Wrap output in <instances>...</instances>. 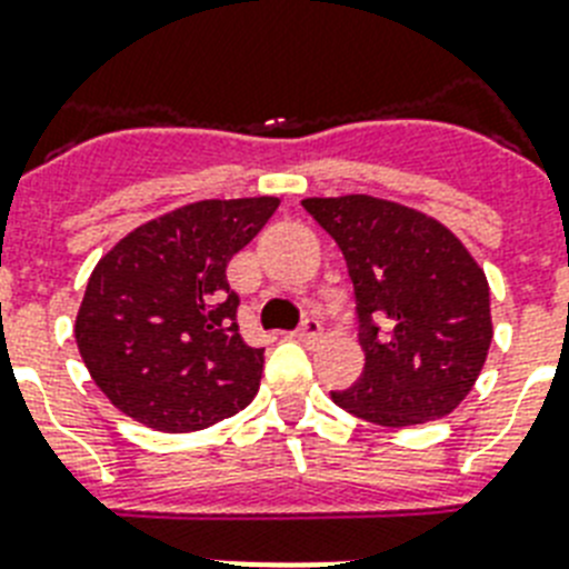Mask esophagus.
Returning a JSON list of instances; mask_svg holds the SVG:
<instances>
[{
	"label": "esophagus",
	"mask_w": 569,
	"mask_h": 569,
	"mask_svg": "<svg viewBox=\"0 0 569 569\" xmlns=\"http://www.w3.org/2000/svg\"><path fill=\"white\" fill-rule=\"evenodd\" d=\"M319 335H322V322H319V319H313V317H305L302 326L293 331V337L299 342H313V340H319Z\"/></svg>",
	"instance_id": "1"
}]
</instances>
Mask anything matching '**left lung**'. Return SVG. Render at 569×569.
I'll use <instances>...</instances> for the list:
<instances>
[{"mask_svg":"<svg viewBox=\"0 0 569 569\" xmlns=\"http://www.w3.org/2000/svg\"><path fill=\"white\" fill-rule=\"evenodd\" d=\"M305 211L340 247L355 284L363 375L331 392L383 427L445 419L491 346L488 281L439 220L369 194L308 197Z\"/></svg>","mask_w":569,"mask_h":569,"instance_id":"left-lung-1","label":"left lung"}]
</instances>
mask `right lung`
Listing matches in <instances>:
<instances>
[{
  "label": "right lung",
  "mask_w": 569,
  "mask_h": 569,
  "mask_svg": "<svg viewBox=\"0 0 569 569\" xmlns=\"http://www.w3.org/2000/svg\"><path fill=\"white\" fill-rule=\"evenodd\" d=\"M279 197L200 200L121 238L87 281L74 340L98 389L139 425L189 433L256 398L264 349L238 331L227 264Z\"/></svg>",
  "instance_id": "1"
}]
</instances>
